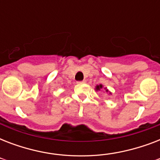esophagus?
<instances>
[{
    "mask_svg": "<svg viewBox=\"0 0 160 160\" xmlns=\"http://www.w3.org/2000/svg\"><path fill=\"white\" fill-rule=\"evenodd\" d=\"M86 82V80H81V81H78V83H79V84H83V83H85Z\"/></svg>",
    "mask_w": 160,
    "mask_h": 160,
    "instance_id": "34e87169",
    "label": "esophagus"
}]
</instances>
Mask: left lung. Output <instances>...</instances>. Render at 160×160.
<instances>
[{"mask_svg":"<svg viewBox=\"0 0 160 160\" xmlns=\"http://www.w3.org/2000/svg\"><path fill=\"white\" fill-rule=\"evenodd\" d=\"M95 91H100V90H105L104 92H105L106 94H108V95H112V93L110 92V91H109V90H108L106 87H104V85H101V84H100V85H96V86L95 87Z\"/></svg>","mask_w":160,"mask_h":160,"instance_id":"8db88e82","label":"left lung"}]
</instances>
